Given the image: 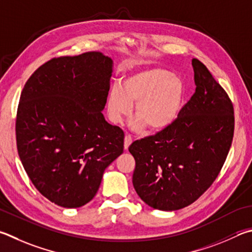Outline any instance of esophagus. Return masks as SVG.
<instances>
[{
    "label": "esophagus",
    "mask_w": 252,
    "mask_h": 252,
    "mask_svg": "<svg viewBox=\"0 0 252 252\" xmlns=\"http://www.w3.org/2000/svg\"><path fill=\"white\" fill-rule=\"evenodd\" d=\"M131 143H132L131 135L130 134H126V136H125V150L129 149V146H130Z\"/></svg>",
    "instance_id": "1"
}]
</instances>
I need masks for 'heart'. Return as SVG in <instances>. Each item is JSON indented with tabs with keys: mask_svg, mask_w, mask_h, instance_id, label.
<instances>
[{
	"mask_svg": "<svg viewBox=\"0 0 252 252\" xmlns=\"http://www.w3.org/2000/svg\"><path fill=\"white\" fill-rule=\"evenodd\" d=\"M185 85L180 77L159 67L141 68L127 75L121 86H114L107 97V111L113 123L135 118L131 127L162 131L177 120L184 107Z\"/></svg>",
	"mask_w": 252,
	"mask_h": 252,
	"instance_id": "1",
	"label": "heart"
}]
</instances>
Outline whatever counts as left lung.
Returning <instances> with one entry per match:
<instances>
[{
	"mask_svg": "<svg viewBox=\"0 0 252 252\" xmlns=\"http://www.w3.org/2000/svg\"><path fill=\"white\" fill-rule=\"evenodd\" d=\"M196 85L177 120L129 146L135 159L136 194L154 209L177 210L194 203L220 172L234 136V107L202 62L191 61Z\"/></svg>",
	"mask_w": 252,
	"mask_h": 252,
	"instance_id": "8db88e82",
	"label": "left lung"
}]
</instances>
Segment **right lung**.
Wrapping results in <instances>:
<instances>
[{
  "label": "right lung",
  "mask_w": 252,
  "mask_h": 252,
  "mask_svg": "<svg viewBox=\"0 0 252 252\" xmlns=\"http://www.w3.org/2000/svg\"><path fill=\"white\" fill-rule=\"evenodd\" d=\"M113 62L100 52L54 58L23 88L17 151L38 191L77 208L94 197L103 172L123 153L125 133L104 119Z\"/></svg>",
  "instance_id": "add662e5"
}]
</instances>
